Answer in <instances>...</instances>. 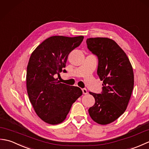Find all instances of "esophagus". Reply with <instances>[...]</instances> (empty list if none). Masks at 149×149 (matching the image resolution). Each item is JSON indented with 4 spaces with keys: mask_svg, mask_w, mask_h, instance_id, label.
I'll return each instance as SVG.
<instances>
[{
    "mask_svg": "<svg viewBox=\"0 0 149 149\" xmlns=\"http://www.w3.org/2000/svg\"><path fill=\"white\" fill-rule=\"evenodd\" d=\"M82 91H83V93L84 95L88 94V91H87V90L86 89V88H83V89H82Z\"/></svg>",
    "mask_w": 149,
    "mask_h": 149,
    "instance_id": "34e87169",
    "label": "esophagus"
}]
</instances>
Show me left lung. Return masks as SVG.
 <instances>
[{"instance_id": "left-lung-1", "label": "left lung", "mask_w": 149, "mask_h": 149, "mask_svg": "<svg viewBox=\"0 0 149 149\" xmlns=\"http://www.w3.org/2000/svg\"><path fill=\"white\" fill-rule=\"evenodd\" d=\"M87 47L98 58L97 75L103 81L100 93L90 92L95 103L88 109L95 122L106 125L125 112L134 87V73L125 52L107 38H90Z\"/></svg>"}]
</instances>
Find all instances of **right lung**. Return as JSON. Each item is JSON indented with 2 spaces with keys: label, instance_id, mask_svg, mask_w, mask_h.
<instances>
[{
  "label": "right lung",
  "instance_id": "1",
  "mask_svg": "<svg viewBox=\"0 0 149 149\" xmlns=\"http://www.w3.org/2000/svg\"><path fill=\"white\" fill-rule=\"evenodd\" d=\"M84 36H54L44 40L31 54L27 67V94L40 118L49 124L66 118L72 104L82 95L77 86L61 83L55 79L63 71L68 56L80 45Z\"/></svg>",
  "mask_w": 149,
  "mask_h": 149
}]
</instances>
